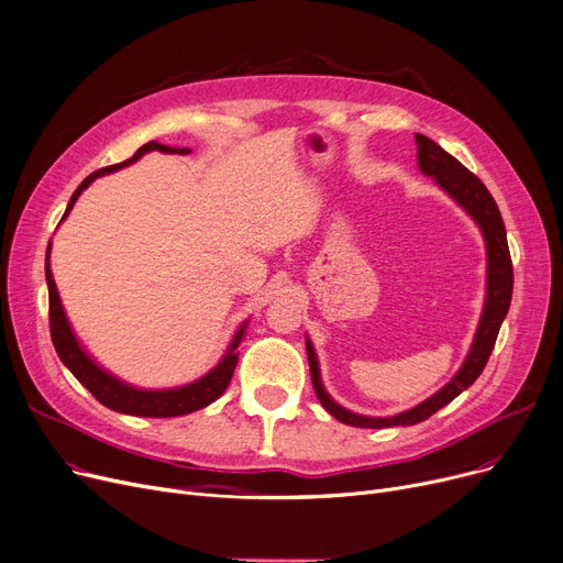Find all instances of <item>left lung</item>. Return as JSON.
Wrapping results in <instances>:
<instances>
[{
    "mask_svg": "<svg viewBox=\"0 0 563 563\" xmlns=\"http://www.w3.org/2000/svg\"><path fill=\"white\" fill-rule=\"evenodd\" d=\"M417 158L419 169L426 177H432L434 184L442 188L446 195L472 216V221L478 225L483 239H485V253H487V280H485V303L478 320V329L474 335V342L470 347V354L464 356V363L455 377L437 390L434 396L419 402L407 411L396 413V417H363V413H354L338 405L322 384L320 375V363H317V354L310 338L306 335V352L310 363V379L314 386V394L320 398L322 407L331 413L333 419L345 426L354 428H394V426H417L426 419H430L434 411L446 407L451 400H455L464 388H470L478 375L483 373L487 358H490L495 350V340L501 329L504 317L510 308L512 297V262L508 253V241H506V228L501 221L499 207L495 198L483 186V181L472 175L467 167H464L457 158H453L442 146L432 142L430 137L417 133Z\"/></svg>",
    "mask_w": 563,
    "mask_h": 563,
    "instance_id": "obj_1",
    "label": "left lung"
}]
</instances>
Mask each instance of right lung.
<instances>
[{"label": "right lung", "mask_w": 563, "mask_h": 563, "mask_svg": "<svg viewBox=\"0 0 563 563\" xmlns=\"http://www.w3.org/2000/svg\"><path fill=\"white\" fill-rule=\"evenodd\" d=\"M150 152L181 154V156L190 154L188 146H167V144H161V142H146L144 146H140L133 158H129L124 163L110 165V167H103V169H96V173H91L76 188V192L70 195V200H68V207H66V211L62 216V221L70 213L73 205H76V200L80 198V192L85 188H89V184L93 179H99V177L110 175V173H117V169L140 161L144 154H150ZM51 249H53V241L47 243V253H45V280H47V297H51V335H53V345H55L62 363L73 373V377H76L96 400H99L101 405H106L108 409L119 411V413H131V417L167 419V417H184V413L198 411V409L211 405L213 400H218V398L225 394V388H228V384H230V379L234 375L236 361H239L236 347H239V342L243 340V333H246L249 322H243L236 329L225 356L218 361V365H213V368L205 377L195 379L190 384H184V386H175V388H137V386H131L126 382H121L119 377H114L112 373H108L106 368H101V365L96 363L89 356V352L80 345L78 335L73 333L70 322H68V317H66L64 306H62V299H59V291H57L53 272H51Z\"/></svg>", "instance_id": "obj_1"}]
</instances>
